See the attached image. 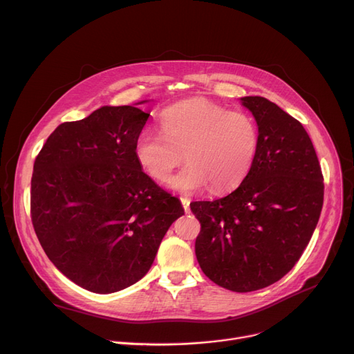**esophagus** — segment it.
Here are the masks:
<instances>
[{"instance_id":"1","label":"esophagus","mask_w":354,"mask_h":354,"mask_svg":"<svg viewBox=\"0 0 354 354\" xmlns=\"http://www.w3.org/2000/svg\"><path fill=\"white\" fill-rule=\"evenodd\" d=\"M180 201H181V204H183V209H184L185 214H189V213H190V200L185 198V197H181Z\"/></svg>"}]
</instances>
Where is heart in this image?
Instances as JSON below:
<instances>
[{
  "label": "heart",
  "mask_w": 354,
  "mask_h": 354,
  "mask_svg": "<svg viewBox=\"0 0 354 354\" xmlns=\"http://www.w3.org/2000/svg\"><path fill=\"white\" fill-rule=\"evenodd\" d=\"M161 131L144 129L134 141V157L151 178L169 181L173 190L193 194L212 185L216 193L239 187L252 171L260 151V130L253 115L230 111L217 102L196 98L165 109Z\"/></svg>",
  "instance_id": "heart-1"
}]
</instances>
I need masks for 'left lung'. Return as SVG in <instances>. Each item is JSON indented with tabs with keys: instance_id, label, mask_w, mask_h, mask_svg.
Listing matches in <instances>:
<instances>
[{
	"instance_id": "8db88e82",
	"label": "left lung",
	"mask_w": 354,
	"mask_h": 354,
	"mask_svg": "<svg viewBox=\"0 0 354 354\" xmlns=\"http://www.w3.org/2000/svg\"><path fill=\"white\" fill-rule=\"evenodd\" d=\"M260 130V151L237 189L193 201L201 224L203 273L237 293L279 281L295 267L317 225L324 196L320 162L301 122L264 97H243Z\"/></svg>"
}]
</instances>
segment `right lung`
Returning <instances> with one entry per match:
<instances>
[{
    "instance_id": "add662e5",
    "label": "right lung",
    "mask_w": 354,
    "mask_h": 354,
    "mask_svg": "<svg viewBox=\"0 0 354 354\" xmlns=\"http://www.w3.org/2000/svg\"><path fill=\"white\" fill-rule=\"evenodd\" d=\"M149 117L133 106H104L59 124L34 161L31 221L39 244L62 274L93 293L142 279L184 214L134 157Z\"/></svg>"
}]
</instances>
